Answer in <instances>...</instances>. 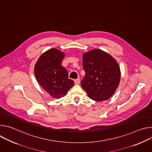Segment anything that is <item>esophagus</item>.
<instances>
[{"mask_svg": "<svg viewBox=\"0 0 152 152\" xmlns=\"http://www.w3.org/2000/svg\"><path fill=\"white\" fill-rule=\"evenodd\" d=\"M80 83V79H75V83L76 85H77Z\"/></svg>", "mask_w": 152, "mask_h": 152, "instance_id": "esophagus-1", "label": "esophagus"}]
</instances>
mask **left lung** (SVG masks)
I'll return each instance as SVG.
<instances>
[{"mask_svg": "<svg viewBox=\"0 0 152 152\" xmlns=\"http://www.w3.org/2000/svg\"><path fill=\"white\" fill-rule=\"evenodd\" d=\"M82 59L85 72L81 82L82 88L94 101L108 100L115 92L120 82L121 72L117 61L99 49L85 52Z\"/></svg>", "mask_w": 152, "mask_h": 152, "instance_id": "8db88e82", "label": "left lung"}]
</instances>
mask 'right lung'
<instances>
[{"instance_id":"obj_1","label":"right lung","mask_w":152,"mask_h":152,"mask_svg":"<svg viewBox=\"0 0 152 152\" xmlns=\"http://www.w3.org/2000/svg\"><path fill=\"white\" fill-rule=\"evenodd\" d=\"M64 57V52L52 48L39 57L34 67L37 82L53 98L66 96L74 85L73 80L69 79L67 70L61 66Z\"/></svg>"}]
</instances>
